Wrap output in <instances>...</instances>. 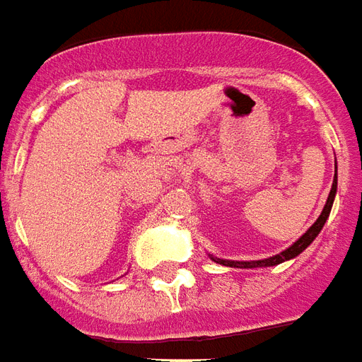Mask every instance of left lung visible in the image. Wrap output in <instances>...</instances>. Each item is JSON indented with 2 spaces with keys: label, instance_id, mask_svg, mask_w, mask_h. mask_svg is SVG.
I'll use <instances>...</instances> for the list:
<instances>
[{
  "label": "left lung",
  "instance_id": "8db88e82",
  "mask_svg": "<svg viewBox=\"0 0 362 362\" xmlns=\"http://www.w3.org/2000/svg\"><path fill=\"white\" fill-rule=\"evenodd\" d=\"M335 192H337V164H335V178H333V186H331V192H329V198L325 202V207H323L322 216L317 217V221L305 231L298 241L292 245V247H288L286 251H282L280 255H274V257H270V259H264V260H249V262H243V260H223V259H211L219 262V264H225V267H237V269H257V267H274V264H280V262H284V260H290L298 257L300 252L305 251L308 249V245L320 235L322 231V227L325 225L327 221V217H329V211H331V206H333V199H335Z\"/></svg>",
  "mask_w": 362,
  "mask_h": 362
}]
</instances>
